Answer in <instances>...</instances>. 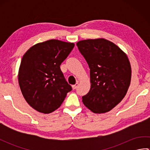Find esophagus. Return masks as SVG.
I'll return each instance as SVG.
<instances>
[{"instance_id": "esophagus-1", "label": "esophagus", "mask_w": 150, "mask_h": 150, "mask_svg": "<svg viewBox=\"0 0 150 150\" xmlns=\"http://www.w3.org/2000/svg\"><path fill=\"white\" fill-rule=\"evenodd\" d=\"M78 86H79V83H78V82H77V83H76L75 85L72 86V88L73 89V90H75V89L77 88Z\"/></svg>"}]
</instances>
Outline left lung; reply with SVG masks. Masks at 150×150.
<instances>
[{
    "label": "left lung",
    "mask_w": 150,
    "mask_h": 150,
    "mask_svg": "<svg viewBox=\"0 0 150 150\" xmlns=\"http://www.w3.org/2000/svg\"><path fill=\"white\" fill-rule=\"evenodd\" d=\"M90 69L91 88L82 103L95 113L112 110L125 97L131 82V65L126 53L104 39L77 43Z\"/></svg>",
    "instance_id": "obj_1"
}]
</instances>
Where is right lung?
I'll list each match as a JSON object with an SVG mask.
<instances>
[{
    "label": "right lung",
    "mask_w": 150,
    "mask_h": 150,
    "mask_svg": "<svg viewBox=\"0 0 150 150\" xmlns=\"http://www.w3.org/2000/svg\"><path fill=\"white\" fill-rule=\"evenodd\" d=\"M74 46L52 39L31 47L22 57L18 84L25 100L39 112L50 113L58 109L72 90L60 66Z\"/></svg>",
    "instance_id": "add662e5"
}]
</instances>
